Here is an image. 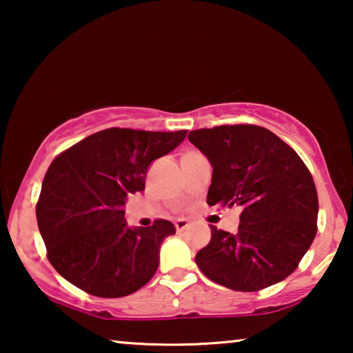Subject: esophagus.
Listing matches in <instances>:
<instances>
[{
    "label": "esophagus",
    "instance_id": "obj_1",
    "mask_svg": "<svg viewBox=\"0 0 353 353\" xmlns=\"http://www.w3.org/2000/svg\"><path fill=\"white\" fill-rule=\"evenodd\" d=\"M188 226H190V221H188L186 219H178L175 220V228L176 231H185Z\"/></svg>",
    "mask_w": 353,
    "mask_h": 353
}]
</instances>
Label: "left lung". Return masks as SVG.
<instances>
[{"instance_id": "1", "label": "left lung", "mask_w": 353, "mask_h": 353, "mask_svg": "<svg viewBox=\"0 0 353 353\" xmlns=\"http://www.w3.org/2000/svg\"><path fill=\"white\" fill-rule=\"evenodd\" d=\"M209 159V205H241L238 233L210 225V243L196 254L207 278L255 292L288 278L316 234L318 194L312 173L291 146L257 125L190 132Z\"/></svg>"}]
</instances>
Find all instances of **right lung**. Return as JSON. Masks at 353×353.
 <instances>
[{"instance_id":"1","label":"right lung","mask_w":353,"mask_h":353,"mask_svg":"<svg viewBox=\"0 0 353 353\" xmlns=\"http://www.w3.org/2000/svg\"><path fill=\"white\" fill-rule=\"evenodd\" d=\"M186 138L180 132L108 128L59 154L48 168L37 221L56 272L98 297L137 292L154 276L168 220L128 228L123 205L141 192L148 167Z\"/></svg>"}]
</instances>
